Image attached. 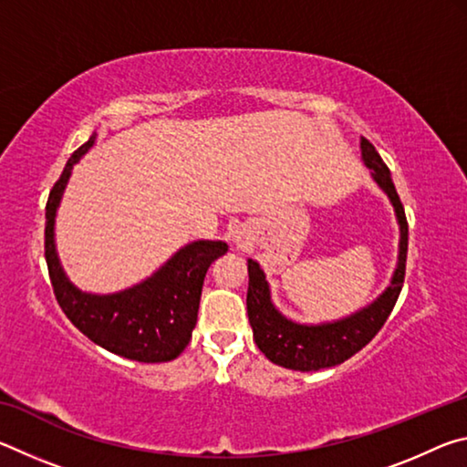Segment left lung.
I'll use <instances>...</instances> for the list:
<instances>
[{
	"label": "left lung",
	"mask_w": 467,
	"mask_h": 467,
	"mask_svg": "<svg viewBox=\"0 0 467 467\" xmlns=\"http://www.w3.org/2000/svg\"><path fill=\"white\" fill-rule=\"evenodd\" d=\"M362 158L365 164L373 171V179L389 200L398 216L401 239H400V262L391 278V286L379 296L367 309L354 313L352 317L342 321L323 323V326H298L284 317L270 300V288H267L265 275L259 270V264L249 259V288H247V315L253 327V339L259 350L270 358L274 365L292 370H319L342 365L344 360L354 357L373 339L383 323L389 317L398 296L404 286L406 275V257H408V220L404 205L395 185L391 172L381 156L367 138L360 141Z\"/></svg>",
	"instance_id": "left-lung-1"
}]
</instances>
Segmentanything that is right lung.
<instances>
[{
  "label": "right lung",
  "mask_w": 467,
  "mask_h": 467,
  "mask_svg": "<svg viewBox=\"0 0 467 467\" xmlns=\"http://www.w3.org/2000/svg\"><path fill=\"white\" fill-rule=\"evenodd\" d=\"M94 136L76 150L55 181L45 208V259L53 295L74 326L105 350L138 362H169L192 339L205 272L228 251L223 241H195L179 249L152 278L117 295H86L63 274L53 243L55 212L72 167Z\"/></svg>",
  "instance_id": "obj_1"
}]
</instances>
